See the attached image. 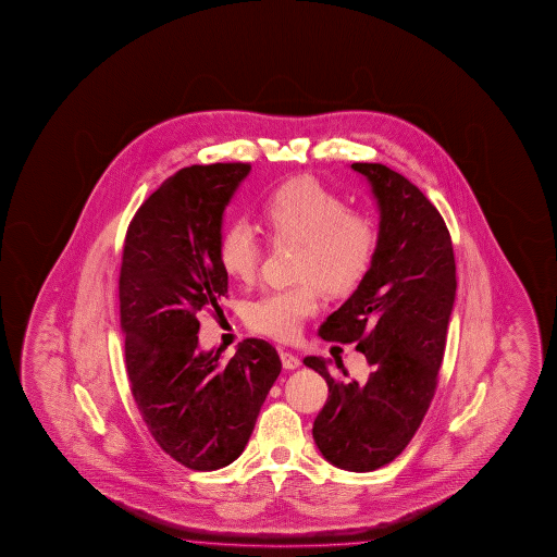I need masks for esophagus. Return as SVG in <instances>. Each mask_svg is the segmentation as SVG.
Wrapping results in <instances>:
<instances>
[{
	"label": "esophagus",
	"instance_id": "esophagus-1",
	"mask_svg": "<svg viewBox=\"0 0 557 557\" xmlns=\"http://www.w3.org/2000/svg\"><path fill=\"white\" fill-rule=\"evenodd\" d=\"M281 360H283V367L286 368V370H294V368H298L302 364V360L298 359L294 352H288V350L281 352Z\"/></svg>",
	"mask_w": 557,
	"mask_h": 557
}]
</instances>
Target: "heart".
Wrapping results in <instances>:
<instances>
[{
	"instance_id": "heart-1",
	"label": "heart",
	"mask_w": 557,
	"mask_h": 557,
	"mask_svg": "<svg viewBox=\"0 0 557 557\" xmlns=\"http://www.w3.org/2000/svg\"><path fill=\"white\" fill-rule=\"evenodd\" d=\"M263 214L274 244L300 247L294 274L302 283L264 293L247 306L246 321L255 333L294 341L304 321L320 310L318 284L331 294L345 293L367 273L376 249V224L310 177L276 187L264 200ZM263 257L257 227L246 218L232 220L218 242L222 269L239 283H253Z\"/></svg>"
}]
</instances>
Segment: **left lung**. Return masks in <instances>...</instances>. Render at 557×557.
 Listing matches in <instances>:
<instances>
[{"label": "left lung", "instance_id": "obj_1", "mask_svg": "<svg viewBox=\"0 0 557 557\" xmlns=\"http://www.w3.org/2000/svg\"><path fill=\"white\" fill-rule=\"evenodd\" d=\"M350 168L376 198V249L357 290L323 321L320 335L359 343L372 372L364 382H339L323 359L308 357L304 364L330 386L311 429L323 458L341 470L372 472L404 453L433 401L456 263L441 212L411 181L382 163Z\"/></svg>", "mask_w": 557, "mask_h": 557}]
</instances>
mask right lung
Instances as JSON below:
<instances>
[{
	"label": "right lung",
	"instance_id": "right-lung-1",
	"mask_svg": "<svg viewBox=\"0 0 557 557\" xmlns=\"http://www.w3.org/2000/svg\"><path fill=\"white\" fill-rule=\"evenodd\" d=\"M249 171V163L177 171L144 200L124 237L119 300L134 401L161 450L197 472L244 453L283 368L263 339L239 343L230 359L222 345L198 350V311L218 310L227 293L218 259L224 210Z\"/></svg>",
	"mask_w": 557,
	"mask_h": 557
}]
</instances>
